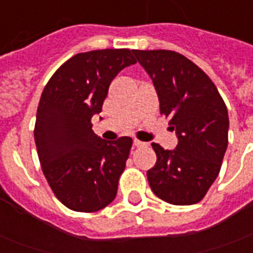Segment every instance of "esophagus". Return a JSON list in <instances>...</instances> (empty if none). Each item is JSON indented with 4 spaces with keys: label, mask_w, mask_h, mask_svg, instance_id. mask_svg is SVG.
I'll list each match as a JSON object with an SVG mask.
<instances>
[{
    "label": "esophagus",
    "mask_w": 253,
    "mask_h": 253,
    "mask_svg": "<svg viewBox=\"0 0 253 253\" xmlns=\"http://www.w3.org/2000/svg\"><path fill=\"white\" fill-rule=\"evenodd\" d=\"M148 143L141 142V141H138V139H134V146H137V148H142V146H146Z\"/></svg>",
    "instance_id": "34e87169"
}]
</instances>
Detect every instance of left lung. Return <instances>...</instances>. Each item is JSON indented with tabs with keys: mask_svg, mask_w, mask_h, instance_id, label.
I'll return each mask as SVG.
<instances>
[{
	"mask_svg": "<svg viewBox=\"0 0 253 253\" xmlns=\"http://www.w3.org/2000/svg\"><path fill=\"white\" fill-rule=\"evenodd\" d=\"M153 81L160 111L169 119L177 145L157 154L148 170L150 188L170 205H194L217 179L228 148V108L206 73L188 58L169 50H134Z\"/></svg>",
	"mask_w": 253,
	"mask_h": 253,
	"instance_id": "1",
	"label": "left lung"
}]
</instances>
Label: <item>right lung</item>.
<instances>
[{"label": "right lung", "instance_id": "add662e5", "mask_svg": "<svg viewBox=\"0 0 253 253\" xmlns=\"http://www.w3.org/2000/svg\"><path fill=\"white\" fill-rule=\"evenodd\" d=\"M134 50L81 52L54 73L43 89L35 123L42 169L63 205L81 212L99 211L115 199L132 139L105 141L92 130L112 80L137 63Z\"/></svg>", "mask_w": 253, "mask_h": 253}]
</instances>
